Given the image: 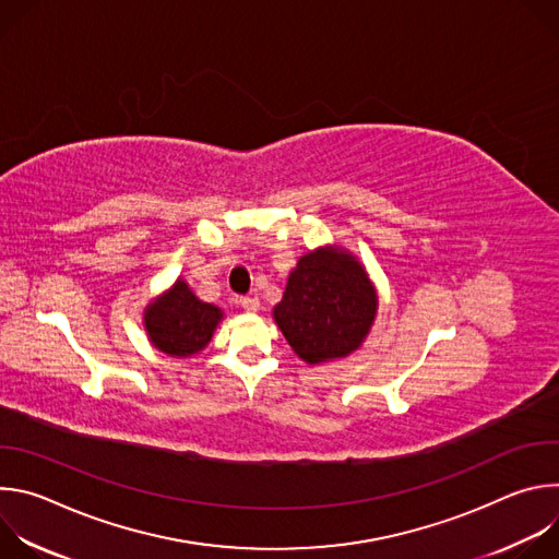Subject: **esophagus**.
<instances>
[{
  "instance_id": "obj_1",
  "label": "esophagus",
  "mask_w": 559,
  "mask_h": 559,
  "mask_svg": "<svg viewBox=\"0 0 559 559\" xmlns=\"http://www.w3.org/2000/svg\"><path fill=\"white\" fill-rule=\"evenodd\" d=\"M238 305H241L246 311H257L261 302H259L257 296H241V298H238Z\"/></svg>"
}]
</instances>
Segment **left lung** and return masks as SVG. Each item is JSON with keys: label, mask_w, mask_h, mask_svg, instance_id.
Wrapping results in <instances>:
<instances>
[{"label": "left lung", "mask_w": 559, "mask_h": 559, "mask_svg": "<svg viewBox=\"0 0 559 559\" xmlns=\"http://www.w3.org/2000/svg\"><path fill=\"white\" fill-rule=\"evenodd\" d=\"M376 305L365 270L349 254L316 250L289 274L274 318L292 349L305 362L318 365L360 347Z\"/></svg>", "instance_id": "8db88e82"}]
</instances>
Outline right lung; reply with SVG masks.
I'll list each match as a JSON object with an SVG mask.
<instances>
[{"label":"right lung","mask_w":559,"mask_h":559,"mask_svg":"<svg viewBox=\"0 0 559 559\" xmlns=\"http://www.w3.org/2000/svg\"><path fill=\"white\" fill-rule=\"evenodd\" d=\"M221 318L218 307L199 300L183 281H177L166 296L145 309V330L156 349L181 358L210 343Z\"/></svg>","instance_id":"add662e5"}]
</instances>
